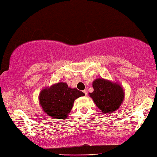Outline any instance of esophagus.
<instances>
[{
    "instance_id": "obj_1",
    "label": "esophagus",
    "mask_w": 157,
    "mask_h": 157,
    "mask_svg": "<svg viewBox=\"0 0 157 157\" xmlns=\"http://www.w3.org/2000/svg\"><path fill=\"white\" fill-rule=\"evenodd\" d=\"M83 92L84 93V94H85V96L87 95V92H86V89H84V90L83 91Z\"/></svg>"
}]
</instances>
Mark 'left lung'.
Here are the masks:
<instances>
[{
    "label": "left lung",
    "instance_id": "obj_1",
    "mask_svg": "<svg viewBox=\"0 0 157 157\" xmlns=\"http://www.w3.org/2000/svg\"><path fill=\"white\" fill-rule=\"evenodd\" d=\"M92 86L94 91L89 95L102 113L110 114L118 110L125 96L121 84L109 79L98 78L94 80Z\"/></svg>",
    "mask_w": 157,
    "mask_h": 157
}]
</instances>
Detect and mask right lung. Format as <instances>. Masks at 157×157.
<instances>
[{
    "mask_svg": "<svg viewBox=\"0 0 157 157\" xmlns=\"http://www.w3.org/2000/svg\"><path fill=\"white\" fill-rule=\"evenodd\" d=\"M84 95L76 88L69 87L66 82H58L42 89L38 98L40 105L47 115L61 120L71 113L75 100Z\"/></svg>",
    "mask_w": 157,
    "mask_h": 157,
    "instance_id": "obj_1",
    "label": "right lung"
}]
</instances>
